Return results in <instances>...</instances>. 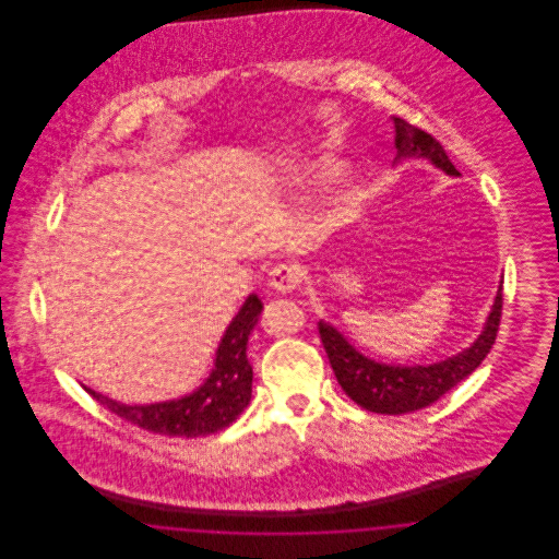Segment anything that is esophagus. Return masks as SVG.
I'll use <instances>...</instances> for the list:
<instances>
[{
    "mask_svg": "<svg viewBox=\"0 0 559 559\" xmlns=\"http://www.w3.org/2000/svg\"><path fill=\"white\" fill-rule=\"evenodd\" d=\"M299 283H301L299 267L293 264H278L270 272V278H267L270 289L276 293H293L299 287Z\"/></svg>",
    "mask_w": 559,
    "mask_h": 559,
    "instance_id": "obj_1",
    "label": "esophagus"
}]
</instances>
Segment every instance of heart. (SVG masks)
Here are the masks:
<instances>
[{"mask_svg": "<svg viewBox=\"0 0 559 559\" xmlns=\"http://www.w3.org/2000/svg\"><path fill=\"white\" fill-rule=\"evenodd\" d=\"M344 169V163L337 159H317L312 160L306 171L301 174V178L297 180L299 187H322L329 180H333L335 176H340Z\"/></svg>", "mask_w": 559, "mask_h": 559, "instance_id": "b5f03b06", "label": "heart"}]
</instances>
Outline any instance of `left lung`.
<instances>
[{"instance_id": "obj_1", "label": "left lung", "mask_w": 559, "mask_h": 559, "mask_svg": "<svg viewBox=\"0 0 559 559\" xmlns=\"http://www.w3.org/2000/svg\"><path fill=\"white\" fill-rule=\"evenodd\" d=\"M394 128L399 148L396 163L404 159H426L447 176H459V171L454 169L442 144L436 138L406 123L400 117H394ZM501 310L503 281L497 289L488 319L484 322L474 344L431 365L408 367L379 362L352 346L342 331H337L331 322L324 320L319 322L320 340L326 349L335 377L349 399L371 413L404 415L433 404L478 369L497 340Z\"/></svg>"}]
</instances>
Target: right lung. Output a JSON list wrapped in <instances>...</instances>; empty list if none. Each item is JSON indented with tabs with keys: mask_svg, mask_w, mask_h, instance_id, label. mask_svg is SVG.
<instances>
[{
	"mask_svg": "<svg viewBox=\"0 0 559 559\" xmlns=\"http://www.w3.org/2000/svg\"><path fill=\"white\" fill-rule=\"evenodd\" d=\"M262 310V299L255 293H249L217 344L210 377L182 399L123 404L94 392L87 385H83V390L117 417L153 433L169 438H199L215 433L235 424L251 402L253 369L247 360V342L260 322Z\"/></svg>",
	"mask_w": 559,
	"mask_h": 559,
	"instance_id": "1",
	"label": "right lung"
}]
</instances>
